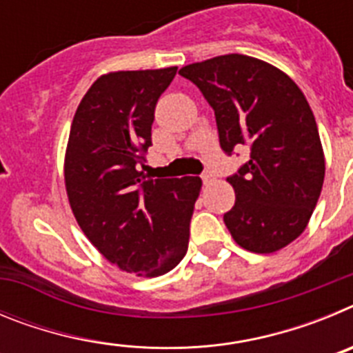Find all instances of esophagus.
I'll use <instances>...</instances> for the list:
<instances>
[{
  "label": "esophagus",
  "mask_w": 353,
  "mask_h": 353,
  "mask_svg": "<svg viewBox=\"0 0 353 353\" xmlns=\"http://www.w3.org/2000/svg\"><path fill=\"white\" fill-rule=\"evenodd\" d=\"M201 180H203L205 185H208V183L214 180V173H212V171H205V173L201 174Z\"/></svg>",
  "instance_id": "34e87169"
}]
</instances>
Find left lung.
I'll return each mask as SVG.
<instances>
[{
    "instance_id": "obj_1",
    "label": "left lung",
    "mask_w": 353,
    "mask_h": 353,
    "mask_svg": "<svg viewBox=\"0 0 353 353\" xmlns=\"http://www.w3.org/2000/svg\"><path fill=\"white\" fill-rule=\"evenodd\" d=\"M212 105L221 148L249 146L228 176L235 205L224 224L240 248L279 251L305 230L320 198L325 159L313 111L285 72L245 54L215 56L179 70Z\"/></svg>"
}]
</instances>
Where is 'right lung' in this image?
<instances>
[{
    "label": "right lung",
    "mask_w": 353,
    "mask_h": 353,
    "mask_svg": "<svg viewBox=\"0 0 353 353\" xmlns=\"http://www.w3.org/2000/svg\"><path fill=\"white\" fill-rule=\"evenodd\" d=\"M176 67L101 76L74 114L65 154L68 203L83 233L118 269L162 276L180 263L199 176L152 179L145 154L159 97Z\"/></svg>",
    "instance_id": "add662e5"
}]
</instances>
